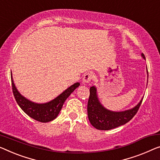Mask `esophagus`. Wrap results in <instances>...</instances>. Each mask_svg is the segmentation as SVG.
<instances>
[{
  "mask_svg": "<svg viewBox=\"0 0 160 160\" xmlns=\"http://www.w3.org/2000/svg\"><path fill=\"white\" fill-rule=\"evenodd\" d=\"M92 77H93V75H92V74L91 72H88L87 74H85V75L83 76L82 82L85 83H89L90 81L92 80Z\"/></svg>",
  "mask_w": 160,
  "mask_h": 160,
  "instance_id": "1",
  "label": "esophagus"
}]
</instances>
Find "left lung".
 <instances>
[{
	"instance_id": "8db88e82",
	"label": "left lung",
	"mask_w": 160,
	"mask_h": 160,
	"mask_svg": "<svg viewBox=\"0 0 160 160\" xmlns=\"http://www.w3.org/2000/svg\"><path fill=\"white\" fill-rule=\"evenodd\" d=\"M142 57L145 59L144 54ZM148 76V71H147ZM143 98L133 108L123 111H112L101 103L95 86L90 88V97L88 102V116L90 123L98 130H110L128 122L136 115L141 106Z\"/></svg>"
}]
</instances>
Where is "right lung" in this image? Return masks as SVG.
I'll use <instances>...</instances> for the list:
<instances>
[{"label": "right lung", "mask_w": 160, "mask_h": 160, "mask_svg": "<svg viewBox=\"0 0 160 160\" xmlns=\"http://www.w3.org/2000/svg\"><path fill=\"white\" fill-rule=\"evenodd\" d=\"M11 82L13 95L20 108L31 118L42 123L49 122L55 119L62 108L66 99L80 85L79 82L74 83L52 101L45 103H37L26 98L18 92L13 82L12 74Z\"/></svg>", "instance_id": "add662e5"}]
</instances>
